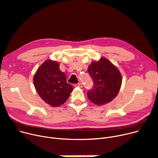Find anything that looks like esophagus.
Listing matches in <instances>:
<instances>
[{
	"label": "esophagus",
	"mask_w": 158,
	"mask_h": 158,
	"mask_svg": "<svg viewBox=\"0 0 158 158\" xmlns=\"http://www.w3.org/2000/svg\"><path fill=\"white\" fill-rule=\"evenodd\" d=\"M75 87H79V88H82V87H83V85H82V83H79L75 84Z\"/></svg>",
	"instance_id": "obj_1"
}]
</instances>
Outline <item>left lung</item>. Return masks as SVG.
Listing matches in <instances>:
<instances>
[{
  "label": "left lung",
  "mask_w": 158,
  "mask_h": 158,
  "mask_svg": "<svg viewBox=\"0 0 158 158\" xmlns=\"http://www.w3.org/2000/svg\"><path fill=\"white\" fill-rule=\"evenodd\" d=\"M88 73L93 79L94 86L87 93L93 103L102 105L110 102L118 95L122 83V77L112 63L105 58L93 61L88 66Z\"/></svg>",
  "instance_id": "8db88e82"
}]
</instances>
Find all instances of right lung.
I'll return each mask as SVG.
<instances>
[{
	"label": "right lung",
	"mask_w": 158,
	"mask_h": 158,
	"mask_svg": "<svg viewBox=\"0 0 158 158\" xmlns=\"http://www.w3.org/2000/svg\"><path fill=\"white\" fill-rule=\"evenodd\" d=\"M33 83L40 97L53 107L64 103L73 90L65 74L59 70V64L52 60L45 61L38 68Z\"/></svg>",
	"instance_id": "right-lung-1"
}]
</instances>
